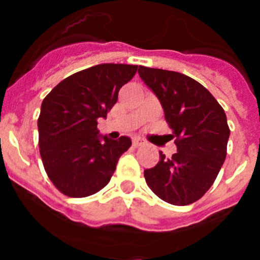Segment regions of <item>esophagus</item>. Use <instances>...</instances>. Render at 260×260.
<instances>
[{
    "instance_id": "esophagus-1",
    "label": "esophagus",
    "mask_w": 260,
    "mask_h": 260,
    "mask_svg": "<svg viewBox=\"0 0 260 260\" xmlns=\"http://www.w3.org/2000/svg\"><path fill=\"white\" fill-rule=\"evenodd\" d=\"M147 142L144 141L143 138H141V137H134L133 138V146L134 147H141V146H144V144H146Z\"/></svg>"
}]
</instances>
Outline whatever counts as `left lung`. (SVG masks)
<instances>
[{
    "label": "left lung",
    "mask_w": 260,
    "mask_h": 260,
    "mask_svg": "<svg viewBox=\"0 0 260 260\" xmlns=\"http://www.w3.org/2000/svg\"><path fill=\"white\" fill-rule=\"evenodd\" d=\"M138 74L161 103L177 152L144 171L150 189L167 203L187 206L201 199L226 157V116L206 87L177 71L139 66Z\"/></svg>",
    "instance_id": "left-lung-1"
}]
</instances>
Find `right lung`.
<instances>
[{
  "mask_svg": "<svg viewBox=\"0 0 260 260\" xmlns=\"http://www.w3.org/2000/svg\"><path fill=\"white\" fill-rule=\"evenodd\" d=\"M137 65L100 63L59 82L41 103L38 119L40 156L49 180L62 194L84 198L108 185L132 139L100 135L98 118H107L119 88Z\"/></svg>",
  "mask_w": 260,
  "mask_h": 260,
  "instance_id": "add662e5",
  "label": "right lung"
}]
</instances>
